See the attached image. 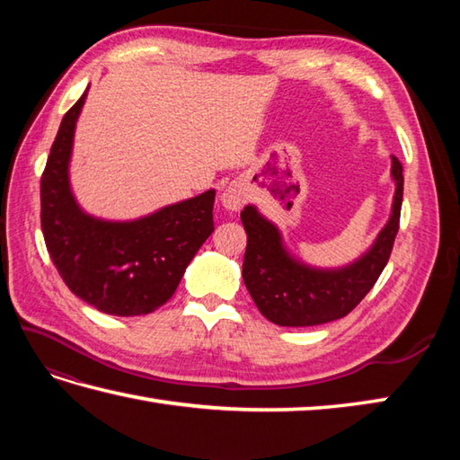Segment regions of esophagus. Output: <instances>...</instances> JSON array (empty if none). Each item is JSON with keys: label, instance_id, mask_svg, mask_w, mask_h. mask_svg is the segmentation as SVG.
<instances>
[{"label": "esophagus", "instance_id": "esophagus-1", "mask_svg": "<svg viewBox=\"0 0 460 460\" xmlns=\"http://www.w3.org/2000/svg\"><path fill=\"white\" fill-rule=\"evenodd\" d=\"M245 199H247V195H245V190H243L241 185L233 183L223 191V205L229 211H239L243 208V203H245Z\"/></svg>", "mask_w": 460, "mask_h": 460}]
</instances>
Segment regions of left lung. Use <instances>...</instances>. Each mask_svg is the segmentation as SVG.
<instances>
[{"instance_id": "1", "label": "left lung", "mask_w": 460, "mask_h": 460, "mask_svg": "<svg viewBox=\"0 0 460 460\" xmlns=\"http://www.w3.org/2000/svg\"><path fill=\"white\" fill-rule=\"evenodd\" d=\"M395 195L392 215L374 245L341 269H314L296 261L282 243L277 225L262 217L255 205L241 211L247 231L243 280L261 314L279 326H318L344 318L354 310L392 255L403 201V165L392 155Z\"/></svg>"}]
</instances>
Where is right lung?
Segmentation results:
<instances>
[{
	"label": "right lung",
	"mask_w": 460,
	"mask_h": 460,
	"mask_svg": "<svg viewBox=\"0 0 460 460\" xmlns=\"http://www.w3.org/2000/svg\"><path fill=\"white\" fill-rule=\"evenodd\" d=\"M86 91L63 116L41 175L45 245L65 285L86 305L112 316L150 314L173 296L213 233L215 190L134 221L84 213L68 183V162Z\"/></svg>",
	"instance_id": "right-lung-1"
}]
</instances>
